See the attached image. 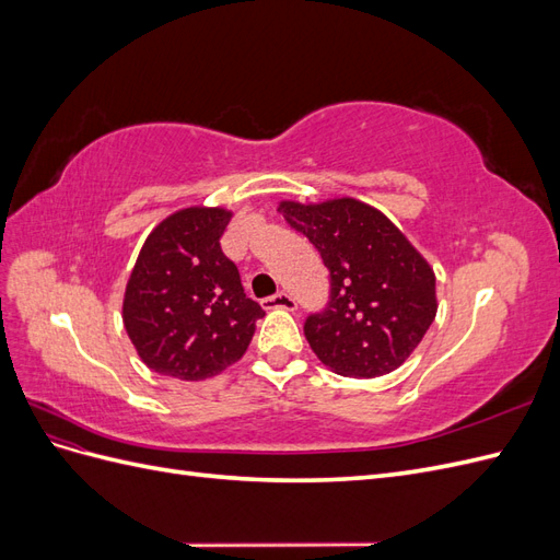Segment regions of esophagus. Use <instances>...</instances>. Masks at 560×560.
Returning a JSON list of instances; mask_svg holds the SVG:
<instances>
[{
    "instance_id": "obj_1",
    "label": "esophagus",
    "mask_w": 560,
    "mask_h": 560,
    "mask_svg": "<svg viewBox=\"0 0 560 560\" xmlns=\"http://www.w3.org/2000/svg\"><path fill=\"white\" fill-rule=\"evenodd\" d=\"M264 308L266 311H294L296 308V299L292 296V294H287V292H278V294H273V296H266L264 301Z\"/></svg>"
}]
</instances>
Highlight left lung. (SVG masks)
<instances>
[{
	"mask_svg": "<svg viewBox=\"0 0 560 560\" xmlns=\"http://www.w3.org/2000/svg\"><path fill=\"white\" fill-rule=\"evenodd\" d=\"M278 210L329 268L327 306L303 325L317 360L354 378L401 366L436 315L430 264L383 212L354 198L284 200Z\"/></svg>",
	"mask_w": 560,
	"mask_h": 560,
	"instance_id": "obj_1",
	"label": "left lung"
}]
</instances>
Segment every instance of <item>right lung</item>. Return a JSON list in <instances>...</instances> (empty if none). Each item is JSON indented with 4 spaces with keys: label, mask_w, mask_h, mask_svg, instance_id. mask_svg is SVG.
Wrapping results in <instances>:
<instances>
[{
    "label": "right lung",
    "mask_w": 560,
    "mask_h": 560,
    "mask_svg": "<svg viewBox=\"0 0 560 560\" xmlns=\"http://www.w3.org/2000/svg\"><path fill=\"white\" fill-rule=\"evenodd\" d=\"M224 208H186L149 233L124 296V325L156 374L206 381L238 362L264 317L222 252Z\"/></svg>",
    "instance_id": "obj_1"
}]
</instances>
